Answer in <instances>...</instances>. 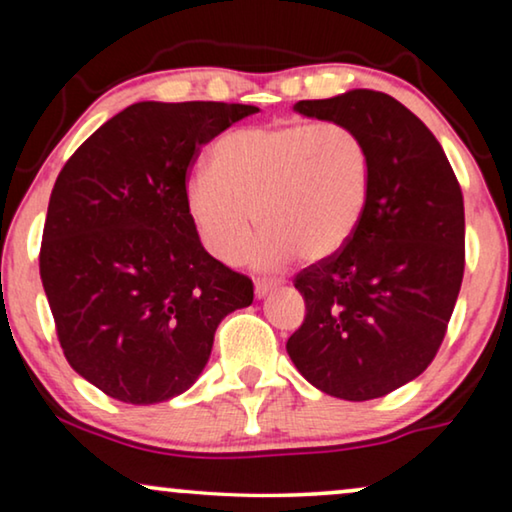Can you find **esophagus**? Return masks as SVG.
I'll use <instances>...</instances> for the list:
<instances>
[{"mask_svg":"<svg viewBox=\"0 0 512 512\" xmlns=\"http://www.w3.org/2000/svg\"><path fill=\"white\" fill-rule=\"evenodd\" d=\"M279 286H282V282H279V279H261V282H256L254 293H256V298H265V296H268V293L277 291Z\"/></svg>","mask_w":512,"mask_h":512,"instance_id":"34e87169","label":"esophagus"}]
</instances>
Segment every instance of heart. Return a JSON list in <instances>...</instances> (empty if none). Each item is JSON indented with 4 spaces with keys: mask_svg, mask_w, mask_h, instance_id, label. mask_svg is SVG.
I'll return each instance as SVG.
<instances>
[{
    "mask_svg": "<svg viewBox=\"0 0 512 512\" xmlns=\"http://www.w3.org/2000/svg\"><path fill=\"white\" fill-rule=\"evenodd\" d=\"M373 160L366 139L342 123L289 121L223 135L209 151V174H195L184 207L202 247L240 265L258 228V268L300 254L319 263L345 251L366 219Z\"/></svg>",
    "mask_w": 512,
    "mask_h": 512,
    "instance_id": "obj_1",
    "label": "heart"
}]
</instances>
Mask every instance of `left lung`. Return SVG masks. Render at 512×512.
<instances>
[{"label": "left lung", "instance_id": "1", "mask_svg": "<svg viewBox=\"0 0 512 512\" xmlns=\"http://www.w3.org/2000/svg\"><path fill=\"white\" fill-rule=\"evenodd\" d=\"M293 111L359 132L373 186L352 244L296 277L307 314L286 352L328 396H387L445 338L464 279V195L433 132L387 93L354 88Z\"/></svg>", "mask_w": 512, "mask_h": 512}]
</instances>
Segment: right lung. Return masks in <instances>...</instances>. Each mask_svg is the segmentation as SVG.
I'll use <instances>...</instances> for the list:
<instances>
[{"label": "right lung", "instance_id": "obj_1", "mask_svg": "<svg viewBox=\"0 0 512 512\" xmlns=\"http://www.w3.org/2000/svg\"><path fill=\"white\" fill-rule=\"evenodd\" d=\"M251 104L137 102L97 128L55 181L39 272L69 366L116 401L163 403L205 370L221 319L254 284L209 256L186 172Z\"/></svg>", "mask_w": 512, "mask_h": 512}]
</instances>
